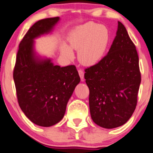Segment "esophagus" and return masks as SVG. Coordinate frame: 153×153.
<instances>
[{
	"mask_svg": "<svg viewBox=\"0 0 153 153\" xmlns=\"http://www.w3.org/2000/svg\"><path fill=\"white\" fill-rule=\"evenodd\" d=\"M78 74H79V76H80V78H81V81H83L84 80V72L83 71H82L81 69H79L78 70Z\"/></svg>",
	"mask_w": 153,
	"mask_h": 153,
	"instance_id": "1",
	"label": "esophagus"
}]
</instances>
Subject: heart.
Returning a JSON list of instances; mask_svg holds the SVG:
<instances>
[{
    "instance_id": "heart-1",
    "label": "heart",
    "mask_w": 153,
    "mask_h": 153,
    "mask_svg": "<svg viewBox=\"0 0 153 153\" xmlns=\"http://www.w3.org/2000/svg\"><path fill=\"white\" fill-rule=\"evenodd\" d=\"M110 35L105 25L92 22L83 24L72 30L68 36L69 47L62 43L60 51L66 59H73L72 50L78 51L79 62L85 65H94L99 62L103 56Z\"/></svg>"
}]
</instances>
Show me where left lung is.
<instances>
[{
    "label": "left lung",
    "mask_w": 153,
    "mask_h": 153,
    "mask_svg": "<svg viewBox=\"0 0 153 153\" xmlns=\"http://www.w3.org/2000/svg\"><path fill=\"white\" fill-rule=\"evenodd\" d=\"M85 78L94 123L107 129L125 125L136 108L141 76L136 47L122 22L107 55L85 69Z\"/></svg>",
    "instance_id": "1"
}]
</instances>
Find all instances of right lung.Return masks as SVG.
Segmentation results:
<instances>
[{"label":"right lung","instance_id":"1","mask_svg":"<svg viewBox=\"0 0 153 153\" xmlns=\"http://www.w3.org/2000/svg\"><path fill=\"white\" fill-rule=\"evenodd\" d=\"M59 17L35 22L21 41L13 70L19 105L37 125L51 127L65 115L68 100L81 81L75 65H55L35 50V39L51 33Z\"/></svg>","mask_w":153,"mask_h":153}]
</instances>
